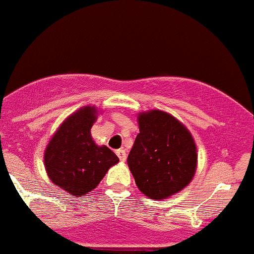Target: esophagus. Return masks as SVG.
I'll use <instances>...</instances> for the list:
<instances>
[{
	"label": "esophagus",
	"mask_w": 254,
	"mask_h": 254,
	"mask_svg": "<svg viewBox=\"0 0 254 254\" xmlns=\"http://www.w3.org/2000/svg\"><path fill=\"white\" fill-rule=\"evenodd\" d=\"M116 154L118 155V158H120L121 161H126V159H127V155H126V151L123 149H120L117 150Z\"/></svg>",
	"instance_id": "1"
}]
</instances>
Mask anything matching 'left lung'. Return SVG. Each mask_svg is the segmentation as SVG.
Here are the masks:
<instances>
[{
    "instance_id": "obj_1",
    "label": "left lung",
    "mask_w": 254,
    "mask_h": 254,
    "mask_svg": "<svg viewBox=\"0 0 254 254\" xmlns=\"http://www.w3.org/2000/svg\"><path fill=\"white\" fill-rule=\"evenodd\" d=\"M140 133L127 158L136 186L154 201L179 193L193 179L197 146L190 129L159 109L137 114Z\"/></svg>"
}]
</instances>
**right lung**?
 <instances>
[{"mask_svg":"<svg viewBox=\"0 0 254 254\" xmlns=\"http://www.w3.org/2000/svg\"><path fill=\"white\" fill-rule=\"evenodd\" d=\"M100 112L85 105L69 114L56 129L44 150V167L53 185L75 197L96 188L109 168L120 159L91 137V127Z\"/></svg>","mask_w":254,"mask_h":254,"instance_id":"1","label":"right lung"}]
</instances>
